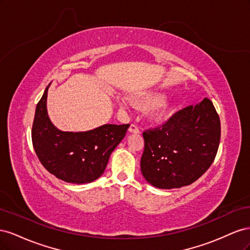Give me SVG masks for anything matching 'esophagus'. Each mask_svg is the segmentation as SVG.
I'll return each instance as SVG.
<instances>
[{"label":"esophagus","instance_id":"1","mask_svg":"<svg viewBox=\"0 0 250 250\" xmlns=\"http://www.w3.org/2000/svg\"><path fill=\"white\" fill-rule=\"evenodd\" d=\"M128 131H129L130 133H140L139 128L135 126V125H133V124H131L129 126V128H128Z\"/></svg>","mask_w":250,"mask_h":250}]
</instances>
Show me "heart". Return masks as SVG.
I'll return each instance as SVG.
<instances>
[{
  "instance_id": "obj_1",
  "label": "heart",
  "mask_w": 250,
  "mask_h": 250,
  "mask_svg": "<svg viewBox=\"0 0 250 250\" xmlns=\"http://www.w3.org/2000/svg\"><path fill=\"white\" fill-rule=\"evenodd\" d=\"M167 96L164 93L157 92H139L131 96L130 101L135 107L147 108L146 116L150 122L162 124L167 122L176 112V105L173 102L166 101ZM118 103L122 108L126 109L130 106L127 98L118 99Z\"/></svg>"
}]
</instances>
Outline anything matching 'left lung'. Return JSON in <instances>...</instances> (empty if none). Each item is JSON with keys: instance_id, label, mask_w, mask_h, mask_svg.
<instances>
[{"instance_id": "left-lung-1", "label": "left lung", "mask_w": 250, "mask_h": 250, "mask_svg": "<svg viewBox=\"0 0 250 250\" xmlns=\"http://www.w3.org/2000/svg\"><path fill=\"white\" fill-rule=\"evenodd\" d=\"M220 134V119L208 98L178 111L162 128L143 133L144 178L163 190L193 184L213 164Z\"/></svg>"}]
</instances>
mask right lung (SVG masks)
I'll use <instances>...</instances> for the list:
<instances>
[{"mask_svg": "<svg viewBox=\"0 0 250 250\" xmlns=\"http://www.w3.org/2000/svg\"><path fill=\"white\" fill-rule=\"evenodd\" d=\"M36 105L32 143L42 165L65 183L82 185L99 178L109 156L125 137L129 124H104L87 131H62L51 122L48 89Z\"/></svg>", "mask_w": 250, "mask_h": 250, "instance_id": "right-lung-1", "label": "right lung"}]
</instances>
